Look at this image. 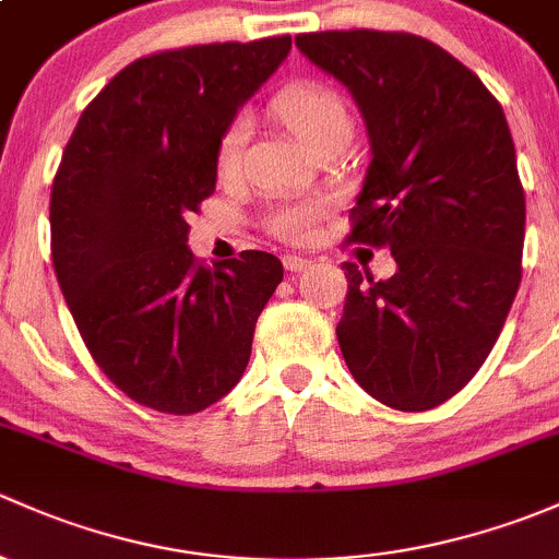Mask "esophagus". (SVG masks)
<instances>
[{
  "label": "esophagus",
  "instance_id": "34e87169",
  "mask_svg": "<svg viewBox=\"0 0 559 559\" xmlns=\"http://www.w3.org/2000/svg\"><path fill=\"white\" fill-rule=\"evenodd\" d=\"M309 258H301V255H285L282 258V266H285V272H304V269L309 266Z\"/></svg>",
  "mask_w": 559,
  "mask_h": 559
}]
</instances>
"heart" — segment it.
<instances>
[{
  "label": "heart",
  "instance_id": "heart-1",
  "mask_svg": "<svg viewBox=\"0 0 559 559\" xmlns=\"http://www.w3.org/2000/svg\"><path fill=\"white\" fill-rule=\"evenodd\" d=\"M274 115L285 123V129L301 142L307 151L328 136L347 134L353 129L349 123V112L344 102L333 94L331 88L320 83H296L285 88L274 99ZM247 136H250V118L237 115L228 120L223 129L221 140L215 147V166L221 177L237 175L241 164V153H245ZM322 215L320 201H301V204H285L277 206L269 217V226L280 234V237L290 241H304L312 237L314 221Z\"/></svg>",
  "mask_w": 559,
  "mask_h": 559
}]
</instances>
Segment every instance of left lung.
Masks as SVG:
<instances>
[{"label":"left lung","mask_w":559,"mask_h":559,"mask_svg":"<svg viewBox=\"0 0 559 559\" xmlns=\"http://www.w3.org/2000/svg\"><path fill=\"white\" fill-rule=\"evenodd\" d=\"M296 48L349 91L368 164L353 241L390 247L395 274L347 269L336 325L355 382L423 412L471 382L522 280L525 193L503 107L468 67L404 32L298 34Z\"/></svg>","instance_id":"1"}]
</instances>
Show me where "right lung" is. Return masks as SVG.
I'll list each match as a JSON object with an SVG mask.
<instances>
[{"instance_id":"obj_1","label":"right lung","mask_w":559,"mask_h":559,"mask_svg":"<svg viewBox=\"0 0 559 559\" xmlns=\"http://www.w3.org/2000/svg\"><path fill=\"white\" fill-rule=\"evenodd\" d=\"M293 39L164 50L120 69L80 115L50 193L53 269L109 382L155 412L193 414L231 393L282 282L277 255L195 266L188 215L217 182L228 120Z\"/></svg>"}]
</instances>
